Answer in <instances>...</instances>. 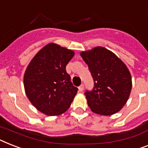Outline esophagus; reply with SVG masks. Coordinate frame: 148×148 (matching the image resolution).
Listing matches in <instances>:
<instances>
[{
    "label": "esophagus",
    "mask_w": 148,
    "mask_h": 148,
    "mask_svg": "<svg viewBox=\"0 0 148 148\" xmlns=\"http://www.w3.org/2000/svg\"><path fill=\"white\" fill-rule=\"evenodd\" d=\"M84 84H81L80 86H79V87H78V90H79V91H80V92H82V91L84 90Z\"/></svg>",
    "instance_id": "34e87169"
}]
</instances>
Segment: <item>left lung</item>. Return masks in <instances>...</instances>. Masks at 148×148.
<instances>
[{"label":"left lung","instance_id":"8db88e82","mask_svg":"<svg viewBox=\"0 0 148 148\" xmlns=\"http://www.w3.org/2000/svg\"><path fill=\"white\" fill-rule=\"evenodd\" d=\"M94 81L92 91L85 96L91 111L102 116L119 112L130 96L132 81L125 64L102 46L80 52Z\"/></svg>","mask_w":148,"mask_h":148}]
</instances>
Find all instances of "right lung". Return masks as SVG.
<instances>
[{"mask_svg": "<svg viewBox=\"0 0 148 148\" xmlns=\"http://www.w3.org/2000/svg\"><path fill=\"white\" fill-rule=\"evenodd\" d=\"M74 55L73 50L49 43L37 52L26 68L23 77L26 97L45 115L65 112L77 93L66 71V65Z\"/></svg>", "mask_w": 148, "mask_h": 148, "instance_id": "1", "label": "right lung"}]
</instances>
